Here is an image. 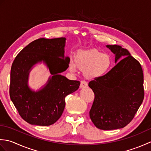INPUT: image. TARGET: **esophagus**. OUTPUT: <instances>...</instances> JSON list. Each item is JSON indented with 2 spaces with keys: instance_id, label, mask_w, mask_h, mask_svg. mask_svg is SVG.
<instances>
[{
  "instance_id": "esophagus-1",
  "label": "esophagus",
  "mask_w": 151,
  "mask_h": 151,
  "mask_svg": "<svg viewBox=\"0 0 151 151\" xmlns=\"http://www.w3.org/2000/svg\"><path fill=\"white\" fill-rule=\"evenodd\" d=\"M88 87V83L84 81L81 82V85H80V88H85Z\"/></svg>"
}]
</instances>
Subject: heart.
Returning a JSON list of instances; mask_svg holds the SVG:
<instances>
[{
    "mask_svg": "<svg viewBox=\"0 0 151 151\" xmlns=\"http://www.w3.org/2000/svg\"><path fill=\"white\" fill-rule=\"evenodd\" d=\"M112 64V58L108 53L96 49L83 50L76 54L75 60L69 62V70L73 73L78 69L83 71L86 78L94 80L106 75Z\"/></svg>",
    "mask_w": 151,
    "mask_h": 151,
    "instance_id": "b5f03b06",
    "label": "heart"
}]
</instances>
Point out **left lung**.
I'll use <instances>...</instances> for the list:
<instances>
[{"mask_svg": "<svg viewBox=\"0 0 151 151\" xmlns=\"http://www.w3.org/2000/svg\"><path fill=\"white\" fill-rule=\"evenodd\" d=\"M117 63L106 75L89 83L95 93L89 117L101 130L124 127L132 120L144 98L143 74L139 62L119 45H106Z\"/></svg>", "mask_w": 151, "mask_h": 151, "instance_id": "left-lung-1", "label": "left lung"}]
</instances>
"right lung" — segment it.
I'll list each match as a JSON object with an SVG mask.
<instances>
[{
    "label": "right lung",
    "mask_w": 151,
    "mask_h": 151,
    "mask_svg": "<svg viewBox=\"0 0 151 151\" xmlns=\"http://www.w3.org/2000/svg\"><path fill=\"white\" fill-rule=\"evenodd\" d=\"M65 41V37L40 38L25 47L12 63L9 96L19 115L29 124L49 126L56 123L65 108V97L81 84L60 75L70 62L69 57L64 55ZM41 63L51 76L45 85L34 91L28 85L29 74L35 65Z\"/></svg>",
    "instance_id": "1"
}]
</instances>
